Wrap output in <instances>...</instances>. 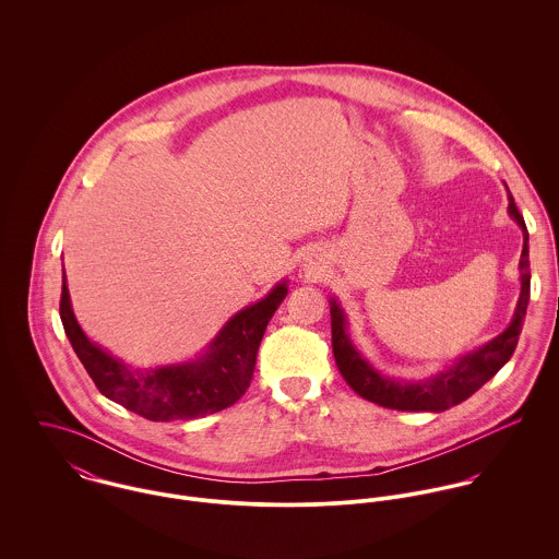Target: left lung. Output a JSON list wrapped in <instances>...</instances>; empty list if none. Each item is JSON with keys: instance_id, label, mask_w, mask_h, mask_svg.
I'll list each match as a JSON object with an SVG mask.
<instances>
[{"instance_id": "obj_1", "label": "left lung", "mask_w": 559, "mask_h": 559, "mask_svg": "<svg viewBox=\"0 0 559 559\" xmlns=\"http://www.w3.org/2000/svg\"><path fill=\"white\" fill-rule=\"evenodd\" d=\"M508 213L510 217L519 224L523 230V251L519 260V271H521V297L516 304L514 319L508 324L503 333L486 342L484 346L476 348L474 353H467L461 357L452 368L424 379V381H402V379H390L379 374L364 357L361 353L353 346L348 333H346V317L344 310L335 299H331V344H333V357L337 364L340 374L344 381L350 385L355 394L361 399L370 400L379 406L385 408H396V411H432L441 413L450 406L461 404L463 400L469 399L476 394L479 388L492 379L501 366L512 357L521 329H523V319L527 312L530 304V247H527V228L525 219L519 213L514 198L508 191Z\"/></svg>"}]
</instances>
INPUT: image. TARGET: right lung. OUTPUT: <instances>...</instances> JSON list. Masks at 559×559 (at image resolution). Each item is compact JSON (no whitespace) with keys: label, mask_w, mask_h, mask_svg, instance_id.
Returning <instances> with one entry per match:
<instances>
[{"label":"right lung","mask_w":559,"mask_h":559,"mask_svg":"<svg viewBox=\"0 0 559 559\" xmlns=\"http://www.w3.org/2000/svg\"><path fill=\"white\" fill-rule=\"evenodd\" d=\"M286 282L224 324L195 361L160 368H131L87 340L73 314L62 273L60 319L85 372L105 399L151 419H195L228 408L247 392L266 324L286 299Z\"/></svg>","instance_id":"1"}]
</instances>
